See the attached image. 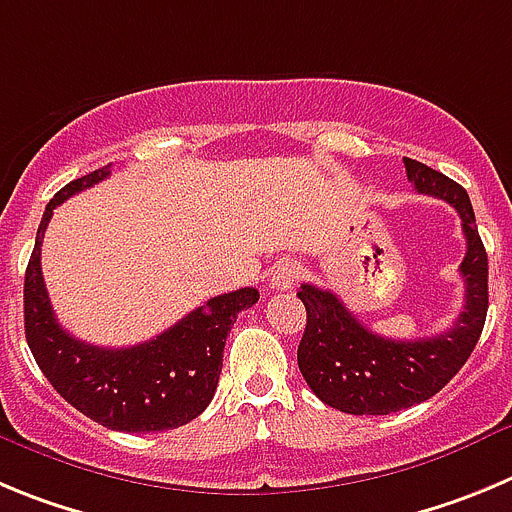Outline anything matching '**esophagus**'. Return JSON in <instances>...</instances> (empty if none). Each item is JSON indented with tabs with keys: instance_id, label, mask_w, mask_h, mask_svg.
<instances>
[{
	"instance_id": "esophagus-1",
	"label": "esophagus",
	"mask_w": 512,
	"mask_h": 512,
	"mask_svg": "<svg viewBox=\"0 0 512 512\" xmlns=\"http://www.w3.org/2000/svg\"><path fill=\"white\" fill-rule=\"evenodd\" d=\"M298 280H301V262L293 260V257H283L270 273V288L290 290L296 288Z\"/></svg>"
}]
</instances>
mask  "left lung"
Here are the masks:
<instances>
[{
    "label": "left lung",
    "mask_w": 512,
    "mask_h": 512,
    "mask_svg": "<svg viewBox=\"0 0 512 512\" xmlns=\"http://www.w3.org/2000/svg\"><path fill=\"white\" fill-rule=\"evenodd\" d=\"M403 163L418 193L444 199L462 219L464 308L444 334L405 342L375 334L331 290L303 283L298 298L306 306V331L298 344V367L316 398L352 416H388L439 393L462 370L485 326L487 252L467 191L418 160Z\"/></svg>",
    "instance_id": "8db88e82"
}]
</instances>
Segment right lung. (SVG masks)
I'll return each mask as SVG.
<instances>
[{"label": "right lung", "mask_w": 512, "mask_h": 512, "mask_svg": "<svg viewBox=\"0 0 512 512\" xmlns=\"http://www.w3.org/2000/svg\"><path fill=\"white\" fill-rule=\"evenodd\" d=\"M112 165L76 178L45 206L35 250L25 273V336L30 352L61 398L112 431H168L206 411L222 375L227 334L260 293L239 288L193 308L176 326L135 347L107 349L68 334L50 306L40 267V247L55 206L96 186Z\"/></svg>", "instance_id": "1"}]
</instances>
